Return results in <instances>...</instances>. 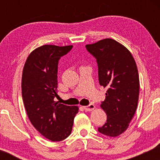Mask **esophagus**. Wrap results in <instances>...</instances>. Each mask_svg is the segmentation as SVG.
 Here are the masks:
<instances>
[{
    "mask_svg": "<svg viewBox=\"0 0 160 160\" xmlns=\"http://www.w3.org/2000/svg\"><path fill=\"white\" fill-rule=\"evenodd\" d=\"M95 105L93 104H90L89 105H88V106H83L84 110H85V111H93V110L95 109Z\"/></svg>",
    "mask_w": 160,
    "mask_h": 160,
    "instance_id": "esophagus-1",
    "label": "esophagus"
}]
</instances>
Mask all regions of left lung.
Instances as JSON below:
<instances>
[{"mask_svg":"<svg viewBox=\"0 0 160 160\" xmlns=\"http://www.w3.org/2000/svg\"><path fill=\"white\" fill-rule=\"evenodd\" d=\"M86 48L96 58L99 83L108 89L101 104L107 122L98 130L117 137L127 129L137 109L140 82L136 63L126 47L111 38L87 44Z\"/></svg>","mask_w":160,"mask_h":160,"instance_id":"left-lung-1","label":"left lung"}]
</instances>
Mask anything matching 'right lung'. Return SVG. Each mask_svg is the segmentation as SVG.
Wrapping results in <instances>:
<instances>
[{
  "label": "right lung",
  "mask_w": 160,
  "mask_h": 160,
  "mask_svg": "<svg viewBox=\"0 0 160 160\" xmlns=\"http://www.w3.org/2000/svg\"><path fill=\"white\" fill-rule=\"evenodd\" d=\"M73 46L43 45L33 50L24 65L22 95L34 127L46 138L60 141L71 135L78 106L56 102L58 64Z\"/></svg>",
  "instance_id": "right-lung-1"
}]
</instances>
